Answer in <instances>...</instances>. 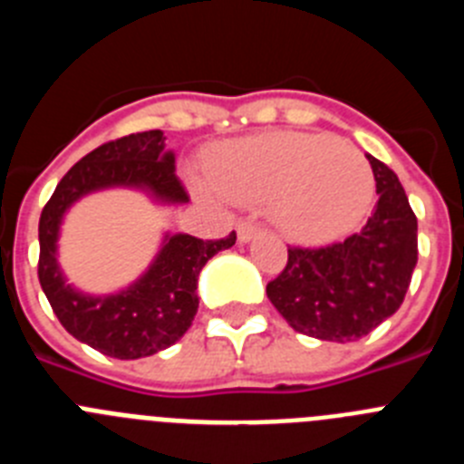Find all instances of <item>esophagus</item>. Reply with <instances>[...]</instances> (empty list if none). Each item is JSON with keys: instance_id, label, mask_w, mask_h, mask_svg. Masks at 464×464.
Masks as SVG:
<instances>
[{"instance_id": "1", "label": "esophagus", "mask_w": 464, "mask_h": 464, "mask_svg": "<svg viewBox=\"0 0 464 464\" xmlns=\"http://www.w3.org/2000/svg\"><path fill=\"white\" fill-rule=\"evenodd\" d=\"M257 235H260V227H257L256 223H248V220H241V223L237 225V239H239L241 244H248V241L256 239Z\"/></svg>"}]
</instances>
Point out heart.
Here are the masks:
<instances>
[{"label":"heart","mask_w":464,"mask_h":464,"mask_svg":"<svg viewBox=\"0 0 464 464\" xmlns=\"http://www.w3.org/2000/svg\"><path fill=\"white\" fill-rule=\"evenodd\" d=\"M211 179L235 202L272 207L283 232L304 244L348 235L374 199L370 162L330 134L272 132L229 141L211 158Z\"/></svg>","instance_id":"b5f03b06"}]
</instances>
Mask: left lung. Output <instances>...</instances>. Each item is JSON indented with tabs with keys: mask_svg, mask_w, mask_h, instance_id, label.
<instances>
[{
	"mask_svg": "<svg viewBox=\"0 0 464 464\" xmlns=\"http://www.w3.org/2000/svg\"><path fill=\"white\" fill-rule=\"evenodd\" d=\"M376 207L358 235L323 248H288V265L267 297L295 332L323 342H355L391 318L418 262V220L388 165L367 155Z\"/></svg>",
	"mask_w": 464,
	"mask_h": 464,
	"instance_id": "1",
	"label": "left lung"
}]
</instances>
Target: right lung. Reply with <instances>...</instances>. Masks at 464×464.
Instances as JSON below:
<instances>
[{
  "instance_id": "right-lung-1",
  "label": "right lung",
  "mask_w": 464,
  "mask_h": 464,
  "mask_svg": "<svg viewBox=\"0 0 464 464\" xmlns=\"http://www.w3.org/2000/svg\"><path fill=\"white\" fill-rule=\"evenodd\" d=\"M165 146L160 130L102 143L63 176L39 218V283L57 321L72 337L118 360L146 358L179 342L199 306L197 276L216 253L237 241L235 232L218 241L167 232L150 267L121 293L85 295L67 283L57 262V239L64 213L81 197L134 188L160 204L188 202L174 153Z\"/></svg>"
}]
</instances>
